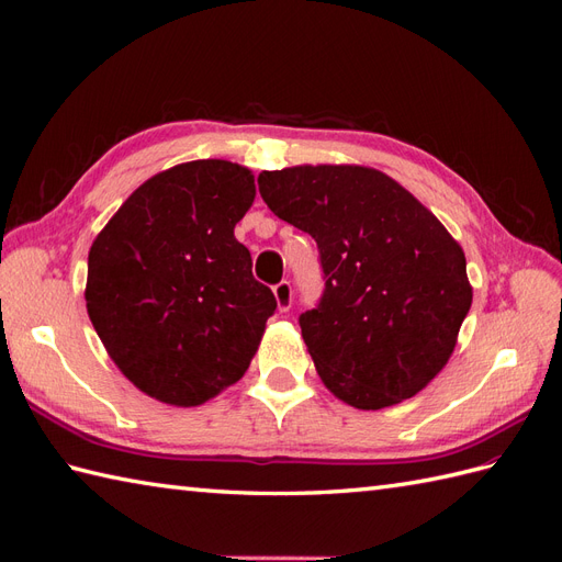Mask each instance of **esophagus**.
I'll return each mask as SVG.
<instances>
[{
    "label": "esophagus",
    "instance_id": "obj_1",
    "mask_svg": "<svg viewBox=\"0 0 562 562\" xmlns=\"http://www.w3.org/2000/svg\"><path fill=\"white\" fill-rule=\"evenodd\" d=\"M274 297H277V307L279 312H288L293 304V288L291 281H281L274 285Z\"/></svg>",
    "mask_w": 562,
    "mask_h": 562
}]
</instances>
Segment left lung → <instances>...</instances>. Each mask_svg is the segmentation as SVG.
Masks as SVG:
<instances>
[{"mask_svg": "<svg viewBox=\"0 0 562 562\" xmlns=\"http://www.w3.org/2000/svg\"><path fill=\"white\" fill-rule=\"evenodd\" d=\"M271 213L312 234L326 274L300 316L321 382L359 411L403 403L446 368L471 310L467 258L443 223L370 166L262 171Z\"/></svg>", "mask_w": 562, "mask_h": 562, "instance_id": "8db88e82", "label": "left lung"}]
</instances>
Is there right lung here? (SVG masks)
Instances as JSON below:
<instances>
[{
	"label": "right lung",
	"instance_id": "right-lung-1",
	"mask_svg": "<svg viewBox=\"0 0 562 562\" xmlns=\"http://www.w3.org/2000/svg\"><path fill=\"white\" fill-rule=\"evenodd\" d=\"M252 201L250 168L187 161L145 180L93 239L87 312L143 394L192 407L248 370L277 310L234 236Z\"/></svg>",
	"mask_w": 562,
	"mask_h": 562
}]
</instances>
